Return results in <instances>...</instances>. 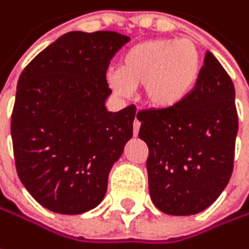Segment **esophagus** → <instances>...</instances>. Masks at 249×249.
I'll list each match as a JSON object with an SVG mask.
<instances>
[{
    "mask_svg": "<svg viewBox=\"0 0 249 249\" xmlns=\"http://www.w3.org/2000/svg\"><path fill=\"white\" fill-rule=\"evenodd\" d=\"M140 126H141V123H140V120H138V118H135V120H134V135H135V137L138 135Z\"/></svg>",
    "mask_w": 249,
    "mask_h": 249,
    "instance_id": "esophagus-1",
    "label": "esophagus"
}]
</instances>
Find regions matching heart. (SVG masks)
<instances>
[{"mask_svg":"<svg viewBox=\"0 0 249 249\" xmlns=\"http://www.w3.org/2000/svg\"><path fill=\"white\" fill-rule=\"evenodd\" d=\"M202 71L199 48L191 39L152 38L129 47L118 71L107 74L108 88L128 97L131 88L142 87V98L154 111L179 107L192 94Z\"/></svg>","mask_w":249,"mask_h":249,"instance_id":"b5f03b06","label":"heart"}]
</instances>
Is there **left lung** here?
Instances as JSON below:
<instances>
[{
	"instance_id": "8db88e82",
	"label": "left lung",
	"mask_w": 249,
	"mask_h": 249,
	"mask_svg": "<svg viewBox=\"0 0 249 249\" xmlns=\"http://www.w3.org/2000/svg\"><path fill=\"white\" fill-rule=\"evenodd\" d=\"M138 137L149 149L152 204L168 215L207 210L228 185L234 168L238 115L235 88L207 51L192 94L175 109L138 112Z\"/></svg>"
}]
</instances>
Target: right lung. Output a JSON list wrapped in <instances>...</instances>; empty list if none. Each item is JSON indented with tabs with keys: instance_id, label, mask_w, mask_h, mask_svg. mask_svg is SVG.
<instances>
[{
	"instance_id": "1",
	"label": "right lung",
	"mask_w": 249,
	"mask_h": 249,
	"mask_svg": "<svg viewBox=\"0 0 249 249\" xmlns=\"http://www.w3.org/2000/svg\"><path fill=\"white\" fill-rule=\"evenodd\" d=\"M128 41L115 31H71L19 75L11 117L17 172L53 213L84 214L100 205L109 171L132 138L135 107H105L107 68Z\"/></svg>"
}]
</instances>
